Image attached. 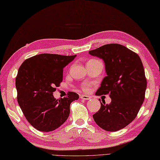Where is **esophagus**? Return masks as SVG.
<instances>
[{
  "mask_svg": "<svg viewBox=\"0 0 160 160\" xmlns=\"http://www.w3.org/2000/svg\"><path fill=\"white\" fill-rule=\"evenodd\" d=\"M80 98H81V99H82V100H89L91 98L89 96H85V95H81Z\"/></svg>",
  "mask_w": 160,
  "mask_h": 160,
  "instance_id": "34e87169",
  "label": "esophagus"
}]
</instances>
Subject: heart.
I'll return each instance as SVG.
<instances>
[{
	"label": "heart",
	"mask_w": 160,
	"mask_h": 160,
	"mask_svg": "<svg viewBox=\"0 0 160 160\" xmlns=\"http://www.w3.org/2000/svg\"><path fill=\"white\" fill-rule=\"evenodd\" d=\"M82 89L84 91H89L90 89V85L87 83L83 84H82Z\"/></svg>",
	"instance_id": "1"
}]
</instances>
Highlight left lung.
I'll return each instance as SVG.
<instances>
[{
  "label": "left lung",
  "mask_w": 160,
  "mask_h": 160,
  "mask_svg": "<svg viewBox=\"0 0 160 160\" xmlns=\"http://www.w3.org/2000/svg\"><path fill=\"white\" fill-rule=\"evenodd\" d=\"M89 53L104 60L107 75L96 95L108 94L111 98L109 104L100 103L94 121L105 131H119L136 118L144 102L147 82L143 64L136 53L120 44H108Z\"/></svg>",
  "instance_id": "1"
}]
</instances>
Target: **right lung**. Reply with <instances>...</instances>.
<instances>
[{
    "label": "right lung",
    "mask_w": 160,
    "mask_h": 160,
    "mask_svg": "<svg viewBox=\"0 0 160 160\" xmlns=\"http://www.w3.org/2000/svg\"><path fill=\"white\" fill-rule=\"evenodd\" d=\"M76 55L41 53L25 60L16 78L17 100L27 120L37 130L49 132L64 123L70 104L79 98L75 92L56 100L53 93L62 81L63 68Z\"/></svg>",
    "instance_id": "add662e5"
}]
</instances>
